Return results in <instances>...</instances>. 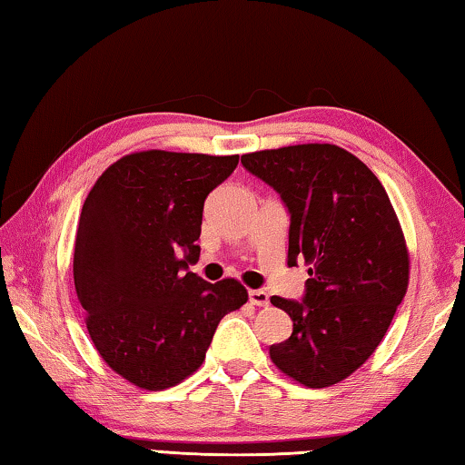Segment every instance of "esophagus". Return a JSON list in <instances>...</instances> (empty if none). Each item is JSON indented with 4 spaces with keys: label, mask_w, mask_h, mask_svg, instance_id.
I'll use <instances>...</instances> for the list:
<instances>
[{
    "label": "esophagus",
    "mask_w": 465,
    "mask_h": 465,
    "mask_svg": "<svg viewBox=\"0 0 465 465\" xmlns=\"http://www.w3.org/2000/svg\"><path fill=\"white\" fill-rule=\"evenodd\" d=\"M249 302H252L253 306H268V293L264 289H249Z\"/></svg>",
    "instance_id": "1"
}]
</instances>
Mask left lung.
<instances>
[{"instance_id": "left-lung-1", "label": "left lung", "mask_w": 465, "mask_h": 465, "mask_svg": "<svg viewBox=\"0 0 465 465\" xmlns=\"http://www.w3.org/2000/svg\"><path fill=\"white\" fill-rule=\"evenodd\" d=\"M241 163L287 205V264L304 260V300L272 295L293 331L271 346L282 373L327 388L375 352L409 285L401 222L378 176L335 144H295L247 153Z\"/></svg>"}]
</instances>
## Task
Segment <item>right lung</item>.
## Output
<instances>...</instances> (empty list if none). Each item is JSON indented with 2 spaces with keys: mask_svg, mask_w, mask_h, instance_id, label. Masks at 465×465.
<instances>
[{
  "mask_svg": "<svg viewBox=\"0 0 465 465\" xmlns=\"http://www.w3.org/2000/svg\"><path fill=\"white\" fill-rule=\"evenodd\" d=\"M239 154L140 151L106 167L79 216L73 279L87 333L113 371L172 388L205 361L222 316L239 311L237 279L207 282L199 260L203 203Z\"/></svg>",
  "mask_w": 465,
  "mask_h": 465,
  "instance_id": "right-lung-1",
  "label": "right lung"
}]
</instances>
